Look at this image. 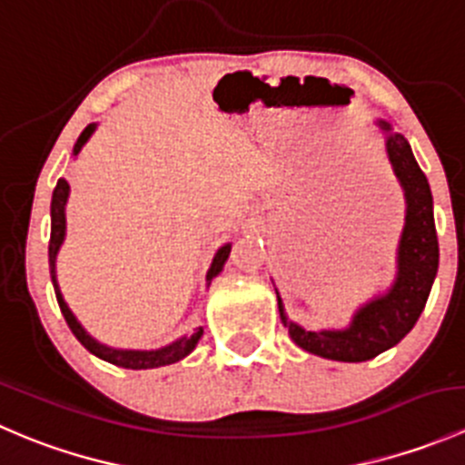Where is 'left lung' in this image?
<instances>
[{
	"instance_id": "obj_1",
	"label": "left lung",
	"mask_w": 465,
	"mask_h": 465,
	"mask_svg": "<svg viewBox=\"0 0 465 465\" xmlns=\"http://www.w3.org/2000/svg\"><path fill=\"white\" fill-rule=\"evenodd\" d=\"M384 133L387 159L405 195V227L398 242L396 281L384 294L358 308L349 328L341 331H311L285 315L276 290L281 322L299 349L337 362H367L396 346L414 328L428 303L436 270H439V241L434 227V203L428 177L416 163L411 145L391 124L380 119Z\"/></svg>"
}]
</instances>
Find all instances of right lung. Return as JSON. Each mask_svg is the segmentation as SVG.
I'll use <instances>...</instances> for the list:
<instances>
[{
  "label": "right lung",
  "instance_id": "1",
  "mask_svg": "<svg viewBox=\"0 0 465 465\" xmlns=\"http://www.w3.org/2000/svg\"><path fill=\"white\" fill-rule=\"evenodd\" d=\"M94 130H96V124H89L87 128L83 130V134L78 137L76 145H74V154L81 153V148L87 143V139L92 137ZM67 198H69L67 180H58V184H55V189H54V198H51L49 270H51V281H54V290H55V299H58V306H60V311H63L67 326L72 328V332L76 335V340L81 341L83 346H85L89 353L96 355V358L105 360V362H110V364H116V367L134 369V371H139V369L166 367V364H173V362H180V360H184L186 355H189L191 351L198 346L200 337H203V332H204L203 326L195 328L191 335L180 337V340L173 341V344L162 346V349H154V351L112 349V346H105V344H101V341L94 340V337L89 335L85 328L81 326V322L76 320V315L69 311L67 302H64L63 292H60L58 279H55V256H58L60 245H63V241H64V229H67V220H64V206H67ZM229 252H232V242H227V245H223L218 252H215L213 262H211L209 272H206V281H209V283H211V279H213V276H218L220 272H223L224 261L229 259Z\"/></svg>",
  "mask_w": 465,
  "mask_h": 465
}]
</instances>
